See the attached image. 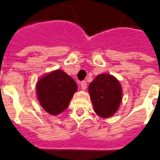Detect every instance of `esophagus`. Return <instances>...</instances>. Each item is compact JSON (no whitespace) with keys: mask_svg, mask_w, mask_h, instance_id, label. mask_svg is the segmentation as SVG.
<instances>
[{"mask_svg":"<svg viewBox=\"0 0 160 160\" xmlns=\"http://www.w3.org/2000/svg\"><path fill=\"white\" fill-rule=\"evenodd\" d=\"M80 86H81L82 90H85L87 88V83H86V81H82V82L80 83Z\"/></svg>","mask_w":160,"mask_h":160,"instance_id":"34e87169","label":"esophagus"}]
</instances>
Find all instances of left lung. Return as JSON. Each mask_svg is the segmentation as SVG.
<instances>
[{
  "label": "left lung",
  "instance_id": "8db88e82",
  "mask_svg": "<svg viewBox=\"0 0 160 160\" xmlns=\"http://www.w3.org/2000/svg\"><path fill=\"white\" fill-rule=\"evenodd\" d=\"M94 110L99 116L109 118L116 113L122 100V88L113 75H97L88 88Z\"/></svg>",
  "mask_w": 160,
  "mask_h": 160
}]
</instances>
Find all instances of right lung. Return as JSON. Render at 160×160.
I'll use <instances>...</instances> for the list:
<instances>
[{"label":"right lung","instance_id":"add662e5","mask_svg":"<svg viewBox=\"0 0 160 160\" xmlns=\"http://www.w3.org/2000/svg\"><path fill=\"white\" fill-rule=\"evenodd\" d=\"M77 88L70 75L56 70L39 79L36 94L41 107L49 114L57 115L67 108Z\"/></svg>","mask_w":160,"mask_h":160}]
</instances>
